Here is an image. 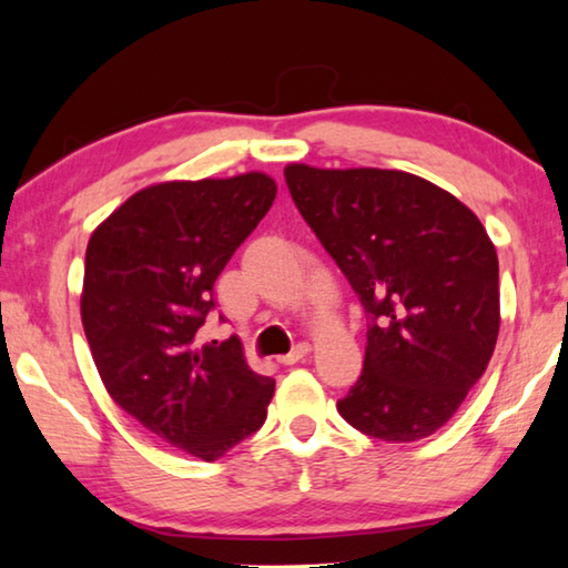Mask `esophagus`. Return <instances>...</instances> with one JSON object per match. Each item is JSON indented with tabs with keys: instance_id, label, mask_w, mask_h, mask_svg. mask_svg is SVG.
<instances>
[{
	"instance_id": "esophagus-1",
	"label": "esophagus",
	"mask_w": 568,
	"mask_h": 568,
	"mask_svg": "<svg viewBox=\"0 0 568 568\" xmlns=\"http://www.w3.org/2000/svg\"><path fill=\"white\" fill-rule=\"evenodd\" d=\"M310 344H297L291 354H285V356H277V364H283V366H293V364H297V361H303L305 356H310Z\"/></svg>"
}]
</instances>
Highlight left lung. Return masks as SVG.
Wrapping results in <instances>:
<instances>
[{"label": "left lung", "instance_id": "8db88e82", "mask_svg": "<svg viewBox=\"0 0 568 568\" xmlns=\"http://www.w3.org/2000/svg\"><path fill=\"white\" fill-rule=\"evenodd\" d=\"M300 214L368 312L364 373L339 415L409 444L452 419L500 329L498 253L452 192L405 171L285 165Z\"/></svg>", "mask_w": 568, "mask_h": 568}]
</instances>
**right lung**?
Wrapping results in <instances>:
<instances>
[{
	"label": "right lung",
	"instance_id": "1",
	"mask_svg": "<svg viewBox=\"0 0 568 568\" xmlns=\"http://www.w3.org/2000/svg\"><path fill=\"white\" fill-rule=\"evenodd\" d=\"M275 192L258 171L155 183L119 204L84 253L80 315L106 393L153 437L204 462L256 432L275 390L236 336L200 346L214 281Z\"/></svg>",
	"mask_w": 568,
	"mask_h": 568
}]
</instances>
